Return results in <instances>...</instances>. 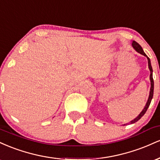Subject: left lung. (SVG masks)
<instances>
[{
	"instance_id": "8db88e82",
	"label": "left lung",
	"mask_w": 160,
	"mask_h": 160,
	"mask_svg": "<svg viewBox=\"0 0 160 160\" xmlns=\"http://www.w3.org/2000/svg\"><path fill=\"white\" fill-rule=\"evenodd\" d=\"M132 47L133 48L135 49V50L137 51L138 52H139L140 54H142L143 56H146L147 58H148V67H149V69H150V84H151V86H150V95H149V98H148V102H147L146 105H145V107L144 109H143V111L141 112V113L139 114L136 118L135 119V120H132L131 122H130V123H135V122H136L137 121H138L141 117H143V116L144 115V113H146L147 110H148V108H149L150 104V102H151V100L152 98H153V87H154V83H153V69H152V66H151V64H150V58H148V56H147L146 54H145L144 50H143V49L141 48V47L140 45L138 44V43H137L136 41H135V40H132ZM126 124H124V126Z\"/></svg>"
}]
</instances>
